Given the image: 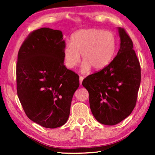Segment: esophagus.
<instances>
[{
  "mask_svg": "<svg viewBox=\"0 0 155 155\" xmlns=\"http://www.w3.org/2000/svg\"><path fill=\"white\" fill-rule=\"evenodd\" d=\"M83 80H84V78L82 77H80V78H79V82H80V85H82Z\"/></svg>",
  "mask_w": 155,
  "mask_h": 155,
  "instance_id": "1",
  "label": "esophagus"
}]
</instances>
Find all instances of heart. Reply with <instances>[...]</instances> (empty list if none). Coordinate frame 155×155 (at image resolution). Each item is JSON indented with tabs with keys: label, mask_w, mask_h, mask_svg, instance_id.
Returning a JSON list of instances; mask_svg holds the SVG:
<instances>
[{
	"label": "heart",
	"mask_w": 155,
	"mask_h": 155,
	"mask_svg": "<svg viewBox=\"0 0 155 155\" xmlns=\"http://www.w3.org/2000/svg\"><path fill=\"white\" fill-rule=\"evenodd\" d=\"M71 41L64 48L65 65L70 69L76 68L82 54L81 71L84 74L89 73L92 68L95 71L105 68L111 62L116 50V38L108 30L82 29L73 35Z\"/></svg>",
	"instance_id": "heart-1"
}]
</instances>
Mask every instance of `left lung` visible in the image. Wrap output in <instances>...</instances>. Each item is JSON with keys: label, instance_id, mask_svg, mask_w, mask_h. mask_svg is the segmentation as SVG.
<instances>
[{"label": "left lung", "instance_id": "1", "mask_svg": "<svg viewBox=\"0 0 155 155\" xmlns=\"http://www.w3.org/2000/svg\"><path fill=\"white\" fill-rule=\"evenodd\" d=\"M120 48L107 67L84 79L90 107L97 121L115 125L132 113L141 82L140 62L130 37L117 27Z\"/></svg>", "mask_w": 155, "mask_h": 155}]
</instances>
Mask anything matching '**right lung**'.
<instances>
[{
  "label": "right lung",
  "instance_id": "add662e5",
  "mask_svg": "<svg viewBox=\"0 0 155 155\" xmlns=\"http://www.w3.org/2000/svg\"><path fill=\"white\" fill-rule=\"evenodd\" d=\"M62 32L41 28L31 33L17 58V92L28 117L45 128L67 122L79 77L64 65Z\"/></svg>",
  "mask_w": 155,
  "mask_h": 155
}]
</instances>
